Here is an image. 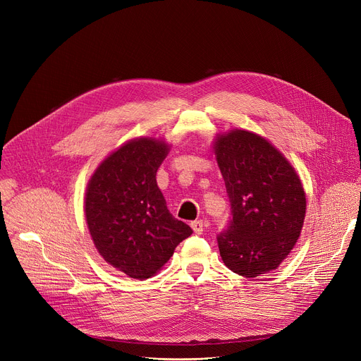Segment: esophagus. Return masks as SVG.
Segmentation results:
<instances>
[{"instance_id": "1", "label": "esophagus", "mask_w": 361, "mask_h": 361, "mask_svg": "<svg viewBox=\"0 0 361 361\" xmlns=\"http://www.w3.org/2000/svg\"><path fill=\"white\" fill-rule=\"evenodd\" d=\"M191 228L194 230L195 234H202L204 231V221L202 220H195L191 223Z\"/></svg>"}]
</instances>
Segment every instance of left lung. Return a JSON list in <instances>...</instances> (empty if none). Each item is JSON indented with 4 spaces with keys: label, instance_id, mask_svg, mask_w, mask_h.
Wrapping results in <instances>:
<instances>
[{
    "label": "left lung",
    "instance_id": "1",
    "mask_svg": "<svg viewBox=\"0 0 361 361\" xmlns=\"http://www.w3.org/2000/svg\"><path fill=\"white\" fill-rule=\"evenodd\" d=\"M214 152L233 216L217 237L224 264L248 279L276 270L302 228L305 192L300 177L273 144L251 131L217 135Z\"/></svg>",
    "mask_w": 361,
    "mask_h": 361
}]
</instances>
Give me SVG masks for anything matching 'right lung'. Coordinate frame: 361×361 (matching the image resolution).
Segmentation results:
<instances>
[{
	"label": "right lung",
	"instance_id": "obj_1",
	"mask_svg": "<svg viewBox=\"0 0 361 361\" xmlns=\"http://www.w3.org/2000/svg\"><path fill=\"white\" fill-rule=\"evenodd\" d=\"M169 147L157 138L130 140L97 167L87 185L84 212L94 245L131 279L145 280L160 271L192 233L169 212L157 185Z\"/></svg>",
	"mask_w": 361,
	"mask_h": 361
}]
</instances>
